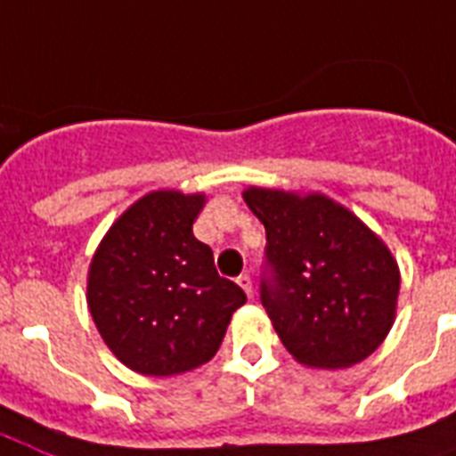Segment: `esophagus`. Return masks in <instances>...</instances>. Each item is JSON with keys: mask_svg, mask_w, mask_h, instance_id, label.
Here are the masks:
<instances>
[{"mask_svg": "<svg viewBox=\"0 0 456 456\" xmlns=\"http://www.w3.org/2000/svg\"><path fill=\"white\" fill-rule=\"evenodd\" d=\"M238 285H240V288H242V290H245V295H247V297H252V278H249V276H247V273H242V276H240L238 278Z\"/></svg>", "mask_w": 456, "mask_h": 456, "instance_id": "esophagus-1", "label": "esophagus"}]
</instances>
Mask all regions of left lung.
<instances>
[{
	"label": "left lung",
	"mask_w": 456,
	"mask_h": 456,
	"mask_svg": "<svg viewBox=\"0 0 456 456\" xmlns=\"http://www.w3.org/2000/svg\"><path fill=\"white\" fill-rule=\"evenodd\" d=\"M242 200L266 228L271 278L261 305L285 349L314 369H347L373 354L400 297L386 242L323 192L249 185Z\"/></svg>",
	"instance_id": "obj_1"
}]
</instances>
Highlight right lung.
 <instances>
[{
  "mask_svg": "<svg viewBox=\"0 0 456 456\" xmlns=\"http://www.w3.org/2000/svg\"><path fill=\"white\" fill-rule=\"evenodd\" d=\"M204 192L154 190L116 218L87 271V309L130 371L178 376L216 354L245 292L221 278L192 224Z\"/></svg>",
  "mask_w": 456,
  "mask_h": 456,
  "instance_id": "add662e5",
  "label": "right lung"
}]
</instances>
